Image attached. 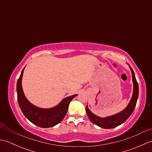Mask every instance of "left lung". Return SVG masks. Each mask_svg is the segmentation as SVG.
Masks as SVG:
<instances>
[{
	"mask_svg": "<svg viewBox=\"0 0 152 152\" xmlns=\"http://www.w3.org/2000/svg\"><path fill=\"white\" fill-rule=\"evenodd\" d=\"M129 68L131 71L132 80H133V92L130 102H129L127 107L124 110H123L120 112L114 115H112L105 118H101L93 114L88 108V105L86 106V113L88 115L90 121L94 124L99 126V127L104 129H112L118 127V126L124 124L129 118V116L134 111L138 97V84L137 82L136 78H135L133 70L132 69V68L130 66Z\"/></svg>",
	"mask_w": 152,
	"mask_h": 152,
	"instance_id": "8db88e82",
	"label": "left lung"
}]
</instances>
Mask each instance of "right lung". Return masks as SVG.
Masks as SVG:
<instances>
[{
    "instance_id": "add662e5",
    "label": "right lung",
    "mask_w": 152,
    "mask_h": 152,
    "mask_svg": "<svg viewBox=\"0 0 152 152\" xmlns=\"http://www.w3.org/2000/svg\"><path fill=\"white\" fill-rule=\"evenodd\" d=\"M24 69L17 82L18 101L22 112L33 124L42 128L51 127L57 125L65 116L70 101L77 95L63 99L59 104L50 108H42L33 104L25 96L22 88V78Z\"/></svg>"
}]
</instances>
